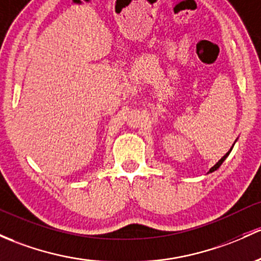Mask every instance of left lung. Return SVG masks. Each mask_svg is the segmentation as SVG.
I'll return each mask as SVG.
<instances>
[{"mask_svg":"<svg viewBox=\"0 0 261 261\" xmlns=\"http://www.w3.org/2000/svg\"><path fill=\"white\" fill-rule=\"evenodd\" d=\"M231 150H232V147H231V149H230V151H231ZM230 151H229V152H226V153H225V155L223 156V158H221V159H220V160H219V161H218V164H216V165H214L213 167H211V169H210V171H209V172H213V171H215V170H218V169H219V167H220V166H221V164H223V163H224V160H225V159H226V158H227V156H229V153H230Z\"/></svg>","mask_w":261,"mask_h":261,"instance_id":"obj_1","label":"left lung"}]
</instances>
